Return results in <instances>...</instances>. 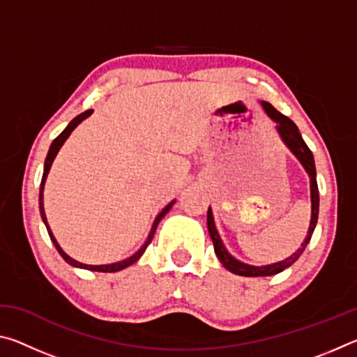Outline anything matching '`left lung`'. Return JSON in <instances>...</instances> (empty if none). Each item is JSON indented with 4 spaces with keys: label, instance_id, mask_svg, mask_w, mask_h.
<instances>
[{
    "label": "left lung",
    "instance_id": "1",
    "mask_svg": "<svg viewBox=\"0 0 357 357\" xmlns=\"http://www.w3.org/2000/svg\"><path fill=\"white\" fill-rule=\"evenodd\" d=\"M263 108L266 110V113L269 114L277 123V132H279L280 138L283 140V143L287 144L289 148V151L298 157V160L302 164V167L305 168V172L309 173L310 176V198H312V219H310V227L309 231H307V236L304 239V243L301 244V247L296 250L291 257H288L283 259V261L274 263V264H266V266H250L245 264L239 259L233 258L229 255L228 250L223 245L222 239L217 233L215 223H214V217H213V211L211 208L208 209V229L211 234V239H213L214 244V252L217 258L220 259V263L223 264V268L228 269L229 273L238 274V275H244V277H266V275H274L282 273L283 269H287L291 266L296 259H298L302 252L305 250L307 244L310 243V238L313 234V229L317 227L318 222V209H319V195H318V184H317V170H315V160H313V154L312 151L307 146L304 138H302L299 129L296 128V124L293 123L291 119L285 114H282L280 112H277L275 108L269 104V102H261Z\"/></svg>",
    "mask_w": 357,
    "mask_h": 357
}]
</instances>
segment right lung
Returning <instances> with one entry per match:
<instances>
[{"label":"right lung","mask_w":357,"mask_h":357,"mask_svg":"<svg viewBox=\"0 0 357 357\" xmlns=\"http://www.w3.org/2000/svg\"><path fill=\"white\" fill-rule=\"evenodd\" d=\"M91 113H93V110H86V112H83V113L78 114V116H75V118L72 119L70 123L68 124V128H66V129L61 132V134H59V135L55 138V140H53V143L50 144V149H48V154H47V157H45L44 174H42V181H40V190H39V209H40V217H42V220H44L45 227H47L48 236H50L52 243L55 244L56 250L59 252V255H61V257L64 258V261H66V263H69L70 266H74V268H82V269H88V271H98V273H118V271L124 269V268H128V266H130V264H134L135 261H138V258H140V257L143 255L144 250H146V247L151 244V241H153V238H154V233H155V228H157V225H159V222H160L162 219H164V215L168 213V211L172 209V206L174 204V202L168 203L167 206L160 211V214L155 217V220H154V223H153V228H151V231H149V236H148V239H146V243H144V244L140 247V250L135 252L134 255H132V257L123 259V261H116V263H112V264H99V266L83 264V263H80V261H77V259L70 258V257L68 255V253H66V252L61 249V247H59V244L56 243L55 236H53V233H52L50 227H48V223H47V217H45V211H44V185H45V179H47V174H48V172H50V167H52V164H53V160H55V157H56V154H58L59 148H61L63 144H64V142L68 140V137L72 134V130H74V129L77 128V126L82 123L83 119H86Z\"/></svg>","instance_id":"right-lung-1"}]
</instances>
